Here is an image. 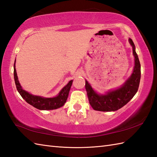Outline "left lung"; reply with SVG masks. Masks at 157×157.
<instances>
[{
    "label": "left lung",
    "instance_id": "left-lung-1",
    "mask_svg": "<svg viewBox=\"0 0 157 157\" xmlns=\"http://www.w3.org/2000/svg\"><path fill=\"white\" fill-rule=\"evenodd\" d=\"M129 42L132 46L134 56V67L133 72L121 87L109 90L105 94H100L94 90L91 85L86 80V90L90 105L93 109L99 111H115L125 106L137 92L141 77L140 63L135 45L131 38Z\"/></svg>",
    "mask_w": 157,
    "mask_h": 157
}]
</instances>
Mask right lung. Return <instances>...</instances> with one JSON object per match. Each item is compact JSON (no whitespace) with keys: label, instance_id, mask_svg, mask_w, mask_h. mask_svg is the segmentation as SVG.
Here are the masks:
<instances>
[{"label":"right lung","instance_id":"obj_1","mask_svg":"<svg viewBox=\"0 0 157 157\" xmlns=\"http://www.w3.org/2000/svg\"><path fill=\"white\" fill-rule=\"evenodd\" d=\"M14 79L17 90L21 97L34 107L39 110H53L61 107L65 105L68 98L69 92L72 85L73 80L69 81L67 84L62 88L57 96L51 98H45L40 96L33 95L23 90L20 85L15 69V61L14 63Z\"/></svg>","mask_w":157,"mask_h":157}]
</instances>
